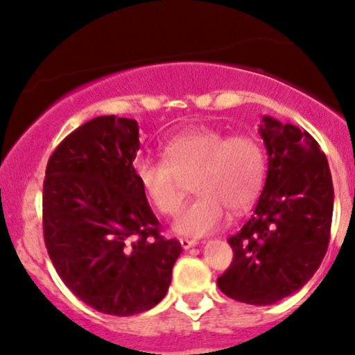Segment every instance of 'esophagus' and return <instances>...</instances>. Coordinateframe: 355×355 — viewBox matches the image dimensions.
I'll list each match as a JSON object with an SVG mask.
<instances>
[{"label":"esophagus","mask_w":355,"mask_h":355,"mask_svg":"<svg viewBox=\"0 0 355 355\" xmlns=\"http://www.w3.org/2000/svg\"><path fill=\"white\" fill-rule=\"evenodd\" d=\"M180 245L184 249H191V247L198 245V241H194V239H180Z\"/></svg>","instance_id":"esophagus-1"}]
</instances>
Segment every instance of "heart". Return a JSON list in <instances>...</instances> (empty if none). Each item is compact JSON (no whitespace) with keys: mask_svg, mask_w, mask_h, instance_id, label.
Here are the masks:
<instances>
[{"mask_svg":"<svg viewBox=\"0 0 355 355\" xmlns=\"http://www.w3.org/2000/svg\"><path fill=\"white\" fill-rule=\"evenodd\" d=\"M135 178L157 213L173 216L192 177L196 198L182 207L175 228L202 237L225 223L227 209L242 213L259 198L266 180V153L257 137L228 135L211 127H192L164 144L163 159L142 157Z\"/></svg>","mask_w":355,"mask_h":355,"instance_id":"b5f03b06","label":"heart"}]
</instances>
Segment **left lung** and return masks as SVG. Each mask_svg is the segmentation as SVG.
<instances>
[{"instance_id": "obj_1", "label": "left lung", "mask_w": 355, "mask_h": 355, "mask_svg": "<svg viewBox=\"0 0 355 355\" xmlns=\"http://www.w3.org/2000/svg\"><path fill=\"white\" fill-rule=\"evenodd\" d=\"M259 134L266 184L250 220L228 239L234 261L218 287L239 302L270 306L302 288L320 268L330 242L333 182L309 132L264 116Z\"/></svg>"}]
</instances>
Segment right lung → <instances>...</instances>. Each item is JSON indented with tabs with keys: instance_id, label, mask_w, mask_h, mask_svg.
Returning a JSON list of instances; mask_svg holds the SVG:
<instances>
[{
	"instance_id": "right-lung-1",
	"label": "right lung",
	"mask_w": 355,
	"mask_h": 355,
	"mask_svg": "<svg viewBox=\"0 0 355 355\" xmlns=\"http://www.w3.org/2000/svg\"><path fill=\"white\" fill-rule=\"evenodd\" d=\"M139 148L137 121L98 116L67 135L46 166L42 232L53 266L82 302L111 316L155 307L182 252L139 187Z\"/></svg>"
}]
</instances>
